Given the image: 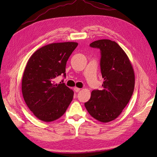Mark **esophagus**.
Returning <instances> with one entry per match:
<instances>
[{"instance_id": "1", "label": "esophagus", "mask_w": 157, "mask_h": 157, "mask_svg": "<svg viewBox=\"0 0 157 157\" xmlns=\"http://www.w3.org/2000/svg\"><path fill=\"white\" fill-rule=\"evenodd\" d=\"M73 90H75V92H78L79 90H80V88H77V87H74L73 88Z\"/></svg>"}]
</instances>
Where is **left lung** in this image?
<instances>
[{
    "label": "left lung",
    "instance_id": "left-lung-1",
    "mask_svg": "<svg viewBox=\"0 0 157 157\" xmlns=\"http://www.w3.org/2000/svg\"><path fill=\"white\" fill-rule=\"evenodd\" d=\"M90 46L101 51L104 82L102 90H93L84 105L93 118L108 123L118 117L132 97L135 85L134 69L128 55L115 41L99 40Z\"/></svg>",
    "mask_w": 157,
    "mask_h": 157
}]
</instances>
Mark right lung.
Instances as JSON below:
<instances>
[{
  "label": "right lung",
  "instance_id": "obj_1",
  "mask_svg": "<svg viewBox=\"0 0 157 157\" xmlns=\"http://www.w3.org/2000/svg\"><path fill=\"white\" fill-rule=\"evenodd\" d=\"M78 44L52 43L37 50L29 59L23 73L21 90L29 110L41 121L51 122L64 114L74 92L55 79L65 77L67 61Z\"/></svg>",
  "mask_w": 157,
  "mask_h": 157
}]
</instances>
